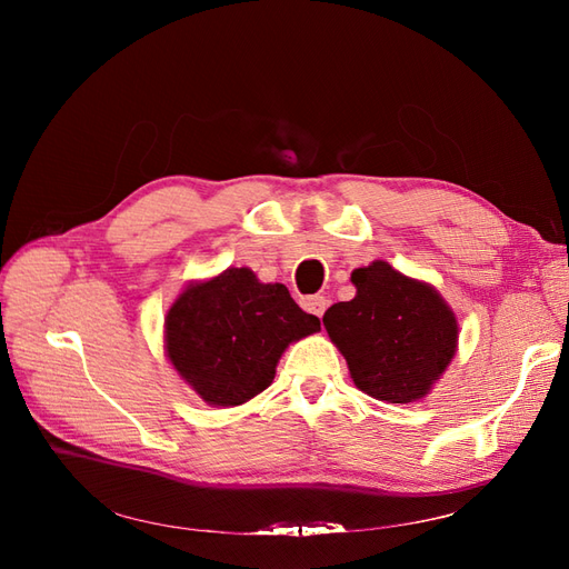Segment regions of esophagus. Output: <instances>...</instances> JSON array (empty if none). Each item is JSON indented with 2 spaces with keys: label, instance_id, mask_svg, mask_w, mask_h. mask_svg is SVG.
I'll list each match as a JSON object with an SVG mask.
<instances>
[{
  "label": "esophagus",
  "instance_id": "1",
  "mask_svg": "<svg viewBox=\"0 0 569 569\" xmlns=\"http://www.w3.org/2000/svg\"><path fill=\"white\" fill-rule=\"evenodd\" d=\"M327 306H330V301H327L325 297H320V295H316V297H306L303 299V308L308 313H313V316H318V318H322L325 316V311H327Z\"/></svg>",
  "mask_w": 569,
  "mask_h": 569
}]
</instances>
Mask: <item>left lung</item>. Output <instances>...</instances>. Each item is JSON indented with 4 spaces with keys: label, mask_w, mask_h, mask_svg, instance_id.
<instances>
[{
    "label": "left lung",
    "mask_w": 569,
    "mask_h": 569,
    "mask_svg": "<svg viewBox=\"0 0 569 569\" xmlns=\"http://www.w3.org/2000/svg\"><path fill=\"white\" fill-rule=\"evenodd\" d=\"M351 282L356 297L327 308L322 322L356 387L387 403L422 399L456 353L451 308L385 261L353 270Z\"/></svg>",
    "instance_id": "1"
}]
</instances>
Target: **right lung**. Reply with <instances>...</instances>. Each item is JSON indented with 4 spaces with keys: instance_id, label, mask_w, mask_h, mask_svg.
<instances>
[{
    "instance_id": "right-lung-1",
    "label": "right lung",
    "mask_w": 569,
    "mask_h": 569,
    "mask_svg": "<svg viewBox=\"0 0 569 569\" xmlns=\"http://www.w3.org/2000/svg\"><path fill=\"white\" fill-rule=\"evenodd\" d=\"M320 330L284 284L247 268L187 287L166 318V349L182 380L211 406H239L270 387L291 341Z\"/></svg>"
}]
</instances>
